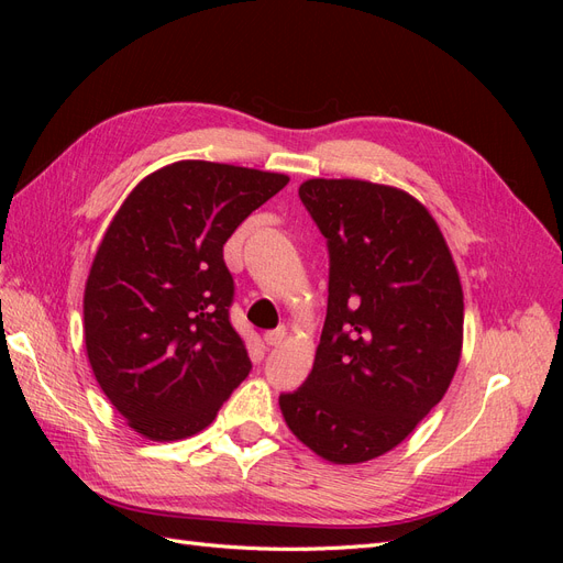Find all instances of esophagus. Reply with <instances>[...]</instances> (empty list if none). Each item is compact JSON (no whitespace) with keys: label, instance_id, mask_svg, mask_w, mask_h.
Instances as JSON below:
<instances>
[{"label":"esophagus","instance_id":"34e87169","mask_svg":"<svg viewBox=\"0 0 563 563\" xmlns=\"http://www.w3.org/2000/svg\"><path fill=\"white\" fill-rule=\"evenodd\" d=\"M284 340H286V329H284V327L265 333V343H267L269 347H279V345L284 343Z\"/></svg>","mask_w":563,"mask_h":563}]
</instances>
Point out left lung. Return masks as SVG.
<instances>
[{"mask_svg":"<svg viewBox=\"0 0 563 563\" xmlns=\"http://www.w3.org/2000/svg\"><path fill=\"white\" fill-rule=\"evenodd\" d=\"M298 195L329 244V305L310 376L279 408L319 457L366 463L446 395L463 352V286L437 220L399 187L312 178Z\"/></svg>","mask_w":563,"mask_h":563,"instance_id":"8db88e82","label":"left lung"}]
</instances>
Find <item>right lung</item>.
Listing matches in <instances>:
<instances>
[{
  "mask_svg": "<svg viewBox=\"0 0 563 563\" xmlns=\"http://www.w3.org/2000/svg\"><path fill=\"white\" fill-rule=\"evenodd\" d=\"M286 183L183 159L143 178L114 213L84 288V343L100 389L145 439L201 432L249 376L223 246Z\"/></svg>",
  "mask_w": 563,
  "mask_h": 563,
  "instance_id": "right-lung-1",
  "label": "right lung"
}]
</instances>
